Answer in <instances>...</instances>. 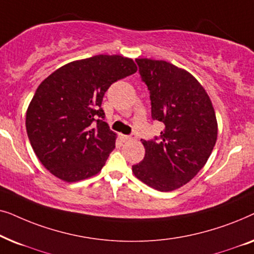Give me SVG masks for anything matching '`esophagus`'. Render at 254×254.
Here are the masks:
<instances>
[{
    "label": "esophagus",
    "mask_w": 254,
    "mask_h": 254,
    "mask_svg": "<svg viewBox=\"0 0 254 254\" xmlns=\"http://www.w3.org/2000/svg\"><path fill=\"white\" fill-rule=\"evenodd\" d=\"M121 138H123L124 141H131L136 138V135H121Z\"/></svg>",
    "instance_id": "1"
}]
</instances>
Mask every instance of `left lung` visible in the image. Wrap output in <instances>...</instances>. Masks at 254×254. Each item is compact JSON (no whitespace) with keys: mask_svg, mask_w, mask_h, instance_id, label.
<instances>
[{"mask_svg":"<svg viewBox=\"0 0 254 254\" xmlns=\"http://www.w3.org/2000/svg\"><path fill=\"white\" fill-rule=\"evenodd\" d=\"M150 91L151 117L165 125L159 140H141L144 158L131 166L145 185L170 192L185 185L203 168L217 140L211 100L185 69L152 59H136Z\"/></svg>","mask_w":254,"mask_h":254,"instance_id":"obj_1","label":"left lung"}]
</instances>
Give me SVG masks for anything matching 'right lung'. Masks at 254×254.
<instances>
[{"instance_id":"1","label":"right lung","mask_w":254,"mask_h":254,"mask_svg":"<svg viewBox=\"0 0 254 254\" xmlns=\"http://www.w3.org/2000/svg\"><path fill=\"white\" fill-rule=\"evenodd\" d=\"M136 70L129 58L102 54L69 62L40 83L25 126L33 151L52 175L75 183L102 171L117 138L104 121L103 97L112 83Z\"/></svg>"}]
</instances>
